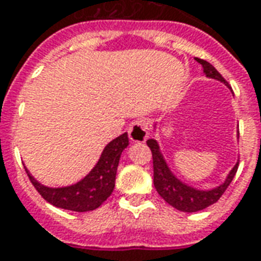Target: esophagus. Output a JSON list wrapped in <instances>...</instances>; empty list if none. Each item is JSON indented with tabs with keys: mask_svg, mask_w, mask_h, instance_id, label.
Masks as SVG:
<instances>
[{
	"mask_svg": "<svg viewBox=\"0 0 261 261\" xmlns=\"http://www.w3.org/2000/svg\"><path fill=\"white\" fill-rule=\"evenodd\" d=\"M149 136V124L145 120H137L128 128V137L133 142H145Z\"/></svg>",
	"mask_w": 261,
	"mask_h": 261,
	"instance_id": "esophagus-1",
	"label": "esophagus"
}]
</instances>
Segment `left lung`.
<instances>
[{"label": "left lung", "instance_id": "left-lung-1", "mask_svg": "<svg viewBox=\"0 0 261 261\" xmlns=\"http://www.w3.org/2000/svg\"><path fill=\"white\" fill-rule=\"evenodd\" d=\"M204 68V74L207 78H213L215 81H219L228 86V82L222 78V75L219 74L213 65L210 64L205 60L196 59ZM156 128V123L153 124V131ZM239 138V134H238ZM147 145L152 151V161H153V186L159 193V196L164 198L165 201L170 204L172 207H175L179 211L183 213H197L201 211L204 208L213 205L214 202L219 200V197L224 194V192L228 189L232 179L235 177L238 165L230 169L228 176L225 177V180L218 185L217 187L208 189V190H201L196 187L187 185L185 181H181L177 176L170 170L169 165L166 164V159L164 158V153L161 151L158 141L155 138L148 140Z\"/></svg>", "mask_w": 261, "mask_h": 261}]
</instances>
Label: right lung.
Returning <instances> with one entry per match:
<instances>
[{"label":"right lung","instance_id":"add662e5","mask_svg":"<svg viewBox=\"0 0 261 261\" xmlns=\"http://www.w3.org/2000/svg\"><path fill=\"white\" fill-rule=\"evenodd\" d=\"M127 147H128L127 133L116 137L105 147L100 158L92 168L91 172L80 181L69 186H44L39 183L26 168L25 170L32 185L46 201L53 204L54 207L64 208L76 213H86L100 207L113 193L120 156Z\"/></svg>","mask_w":261,"mask_h":261}]
</instances>
